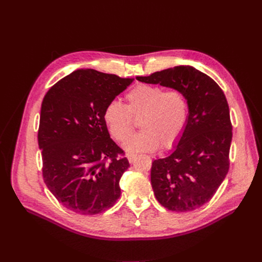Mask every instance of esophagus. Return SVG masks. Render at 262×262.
<instances>
[{
    "instance_id": "esophagus-1",
    "label": "esophagus",
    "mask_w": 262,
    "mask_h": 262,
    "mask_svg": "<svg viewBox=\"0 0 262 262\" xmlns=\"http://www.w3.org/2000/svg\"><path fill=\"white\" fill-rule=\"evenodd\" d=\"M126 157H128V160H129L130 163H133L134 161H136L137 155H134V154H128V155H126Z\"/></svg>"
}]
</instances>
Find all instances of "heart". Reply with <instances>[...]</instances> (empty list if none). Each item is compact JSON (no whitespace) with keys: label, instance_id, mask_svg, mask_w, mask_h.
Segmentation results:
<instances>
[{"label":"heart","instance_id":"b5f03b06","mask_svg":"<svg viewBox=\"0 0 262 262\" xmlns=\"http://www.w3.org/2000/svg\"><path fill=\"white\" fill-rule=\"evenodd\" d=\"M126 104L112 101L106 106L104 120L109 132L122 141L133 129V118H140L141 132L125 140L123 147L130 154L154 152L160 145H175L188 120V100L179 90L165 91L162 86L138 84L125 94Z\"/></svg>","mask_w":262,"mask_h":262}]
</instances>
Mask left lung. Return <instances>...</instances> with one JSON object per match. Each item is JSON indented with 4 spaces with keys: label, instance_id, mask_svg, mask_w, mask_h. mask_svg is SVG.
I'll list each match as a JSON object with an SVG mask.
<instances>
[{
    "label": "left lung",
    "instance_id": "left-lung-1",
    "mask_svg": "<svg viewBox=\"0 0 262 262\" xmlns=\"http://www.w3.org/2000/svg\"><path fill=\"white\" fill-rule=\"evenodd\" d=\"M186 95L188 120L169 155L154 160L150 184L157 201L176 212L193 211L209 202L225 179L232 142V123L225 95L210 76L190 66L169 68L148 76Z\"/></svg>",
    "mask_w": 262,
    "mask_h": 262
}]
</instances>
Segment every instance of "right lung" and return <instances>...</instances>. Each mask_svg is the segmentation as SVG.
Masks as SVG:
<instances>
[{
  "label": "right lung",
  "instance_id": "right-lung-1",
  "mask_svg": "<svg viewBox=\"0 0 262 262\" xmlns=\"http://www.w3.org/2000/svg\"><path fill=\"white\" fill-rule=\"evenodd\" d=\"M133 80L81 69L43 97L38 131L43 180L71 211L105 212L121 194L119 181L130 164L119 157L123 150L110 138L104 112Z\"/></svg>",
  "mask_w": 262,
  "mask_h": 262
}]
</instances>
